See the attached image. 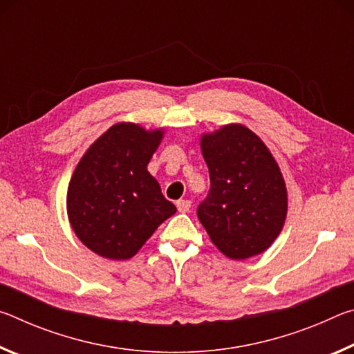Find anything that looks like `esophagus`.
<instances>
[{"label": "esophagus", "mask_w": 354, "mask_h": 354, "mask_svg": "<svg viewBox=\"0 0 354 354\" xmlns=\"http://www.w3.org/2000/svg\"><path fill=\"white\" fill-rule=\"evenodd\" d=\"M190 205H192V203L189 200H178L176 201V207H178L179 212H189Z\"/></svg>", "instance_id": "esophagus-1"}]
</instances>
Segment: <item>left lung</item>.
Returning <instances> with one entry per match:
<instances>
[{
    "mask_svg": "<svg viewBox=\"0 0 354 354\" xmlns=\"http://www.w3.org/2000/svg\"><path fill=\"white\" fill-rule=\"evenodd\" d=\"M200 147L211 190L196 214L212 243L232 261L263 253L287 217L286 183L270 149L241 123L201 134Z\"/></svg>",
    "mask_w": 354,
    "mask_h": 354,
    "instance_id": "8db88e82",
    "label": "left lung"
}]
</instances>
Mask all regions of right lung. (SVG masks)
I'll return each mask as SVG.
<instances>
[{
    "label": "right lung",
    "mask_w": 354,
    "mask_h": 354,
    "mask_svg": "<svg viewBox=\"0 0 354 354\" xmlns=\"http://www.w3.org/2000/svg\"><path fill=\"white\" fill-rule=\"evenodd\" d=\"M164 128L122 122L82 154L67 190V215L76 237L111 261L136 256L160 223L176 212L147 170Z\"/></svg>",
    "instance_id": "right-lung-1"
}]
</instances>
